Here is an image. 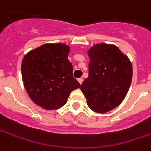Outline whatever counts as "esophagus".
Masks as SVG:
<instances>
[{"label":"esophagus","instance_id":"esophagus-1","mask_svg":"<svg viewBox=\"0 0 151 151\" xmlns=\"http://www.w3.org/2000/svg\"><path fill=\"white\" fill-rule=\"evenodd\" d=\"M78 83H79L80 84H82L83 83V78H78Z\"/></svg>","mask_w":151,"mask_h":151}]
</instances>
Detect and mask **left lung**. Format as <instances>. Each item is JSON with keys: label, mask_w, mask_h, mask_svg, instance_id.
<instances>
[{"label": "left lung", "mask_w": 151, "mask_h": 151, "mask_svg": "<svg viewBox=\"0 0 151 151\" xmlns=\"http://www.w3.org/2000/svg\"><path fill=\"white\" fill-rule=\"evenodd\" d=\"M89 75L81 85L88 106L107 112L121 104L132 79V65L116 46L98 44L88 51Z\"/></svg>", "instance_id": "obj_1"}]
</instances>
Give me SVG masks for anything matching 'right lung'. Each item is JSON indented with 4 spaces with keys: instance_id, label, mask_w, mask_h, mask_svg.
Returning <instances> with one entry per match:
<instances>
[{
    "instance_id": "right-lung-1",
    "label": "right lung",
    "mask_w": 151,
    "mask_h": 151,
    "mask_svg": "<svg viewBox=\"0 0 151 151\" xmlns=\"http://www.w3.org/2000/svg\"><path fill=\"white\" fill-rule=\"evenodd\" d=\"M68 53L69 46L65 44H45L23 58L21 73L24 88L32 101L46 110L63 106L72 91L80 87L73 76Z\"/></svg>"
}]
</instances>
